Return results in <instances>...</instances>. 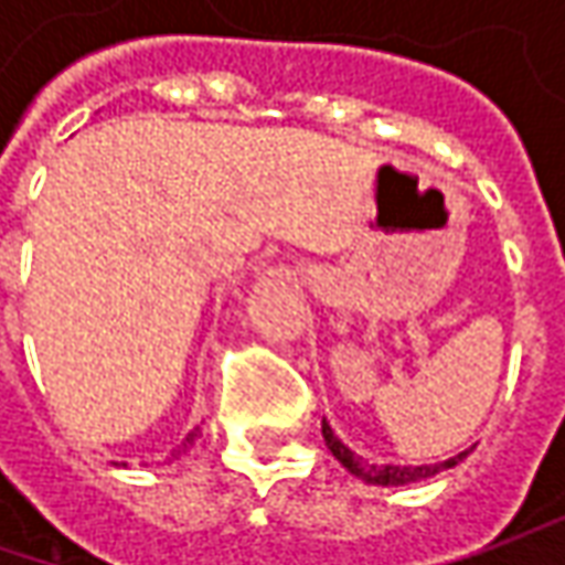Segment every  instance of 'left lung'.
<instances>
[{"mask_svg":"<svg viewBox=\"0 0 565 565\" xmlns=\"http://www.w3.org/2000/svg\"><path fill=\"white\" fill-rule=\"evenodd\" d=\"M320 430H323L327 449L337 456L342 466L349 468L355 478H361V481H367V484H380V488H396V484H412V481L434 478V475H440L444 468L459 466V462L468 456V449H466V452H459V456H452V459H446V462H434V466H374V462L361 459V456H355L349 446L342 444L337 434H333V427H330L327 422L320 424Z\"/></svg>","mask_w":565,"mask_h":565,"instance_id":"8db88e82","label":"left lung"}]
</instances>
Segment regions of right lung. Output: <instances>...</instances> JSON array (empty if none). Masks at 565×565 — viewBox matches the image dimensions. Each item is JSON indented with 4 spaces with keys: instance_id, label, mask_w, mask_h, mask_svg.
Wrapping results in <instances>:
<instances>
[{
    "instance_id": "right-lung-1",
    "label": "right lung",
    "mask_w": 565,
    "mask_h": 565,
    "mask_svg": "<svg viewBox=\"0 0 565 565\" xmlns=\"http://www.w3.org/2000/svg\"><path fill=\"white\" fill-rule=\"evenodd\" d=\"M194 437H198V427H194V430H191V434H188L185 437V444L179 446V449H175V452H172V459H175V456H179V452H185L188 446H194Z\"/></svg>"
}]
</instances>
